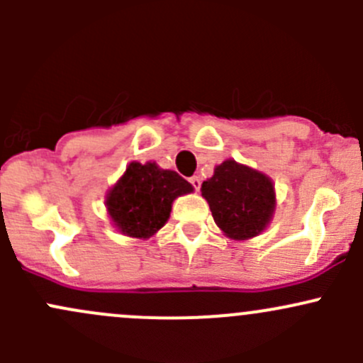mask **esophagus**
<instances>
[{
  "instance_id": "obj_1",
  "label": "esophagus",
  "mask_w": 363,
  "mask_h": 363,
  "mask_svg": "<svg viewBox=\"0 0 363 363\" xmlns=\"http://www.w3.org/2000/svg\"><path fill=\"white\" fill-rule=\"evenodd\" d=\"M189 182H191L193 188H195L196 191H200V188H202V179H200L199 175H193V177L189 179Z\"/></svg>"
}]
</instances>
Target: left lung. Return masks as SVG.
Listing matches in <instances>:
<instances>
[{
    "instance_id": "obj_1",
    "label": "left lung",
    "mask_w": 363,
    "mask_h": 363,
    "mask_svg": "<svg viewBox=\"0 0 363 363\" xmlns=\"http://www.w3.org/2000/svg\"><path fill=\"white\" fill-rule=\"evenodd\" d=\"M202 196L212 218L232 240H250L270 225L276 212L272 179L235 160L216 164L214 175L202 184Z\"/></svg>"
}]
</instances>
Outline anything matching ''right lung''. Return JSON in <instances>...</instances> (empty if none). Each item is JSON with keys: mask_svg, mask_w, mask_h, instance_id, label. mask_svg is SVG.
I'll return each mask as SVG.
<instances>
[{"mask_svg": "<svg viewBox=\"0 0 363 363\" xmlns=\"http://www.w3.org/2000/svg\"><path fill=\"white\" fill-rule=\"evenodd\" d=\"M188 193H193V186L177 172L160 168L155 161H131L108 189L105 207L117 232L149 239L168 221L174 200Z\"/></svg>", "mask_w": 363, "mask_h": 363, "instance_id": "right-lung-1", "label": "right lung"}]
</instances>
